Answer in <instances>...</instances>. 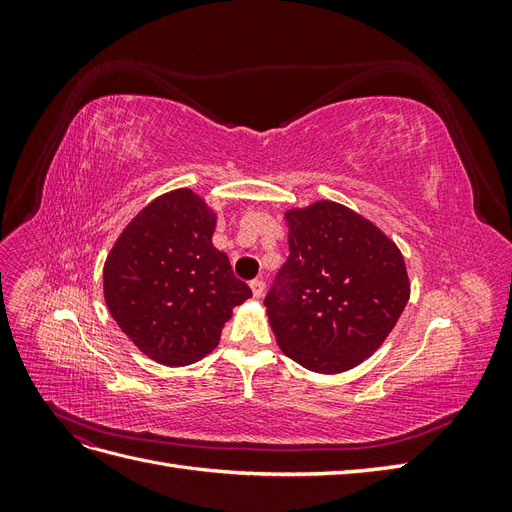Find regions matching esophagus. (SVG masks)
Masks as SVG:
<instances>
[{"label": "esophagus", "instance_id": "34e87169", "mask_svg": "<svg viewBox=\"0 0 512 512\" xmlns=\"http://www.w3.org/2000/svg\"><path fill=\"white\" fill-rule=\"evenodd\" d=\"M250 288H252L254 299H260L262 294H265V282H262V280H254V282H250Z\"/></svg>", "mask_w": 512, "mask_h": 512}]
</instances>
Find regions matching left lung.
Listing matches in <instances>:
<instances>
[{
	"label": "left lung",
	"instance_id": "obj_1",
	"mask_svg": "<svg viewBox=\"0 0 512 512\" xmlns=\"http://www.w3.org/2000/svg\"><path fill=\"white\" fill-rule=\"evenodd\" d=\"M290 256L267 294L277 346L316 374L374 354L404 312L410 280L397 243L333 200L286 209Z\"/></svg>",
	"mask_w": 512,
	"mask_h": 512
}]
</instances>
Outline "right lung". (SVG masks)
I'll return each instance as SVG.
<instances>
[{"mask_svg":"<svg viewBox=\"0 0 512 512\" xmlns=\"http://www.w3.org/2000/svg\"><path fill=\"white\" fill-rule=\"evenodd\" d=\"M218 211L190 188L153 198L121 230L104 262V301L149 359L190 365L220 344L232 307L252 297L211 243Z\"/></svg>","mask_w":512,"mask_h":512,"instance_id":"1","label":"right lung"}]
</instances>
